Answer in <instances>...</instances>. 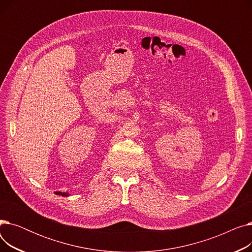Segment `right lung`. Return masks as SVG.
I'll list each match as a JSON object with an SVG mask.
<instances>
[{"mask_svg": "<svg viewBox=\"0 0 252 252\" xmlns=\"http://www.w3.org/2000/svg\"><path fill=\"white\" fill-rule=\"evenodd\" d=\"M55 194L56 195H60V196H64V197L65 196H69V193H67V192H58L57 191V192H55Z\"/></svg>", "mask_w": 252, "mask_h": 252, "instance_id": "obj_1", "label": "right lung"}]
</instances>
